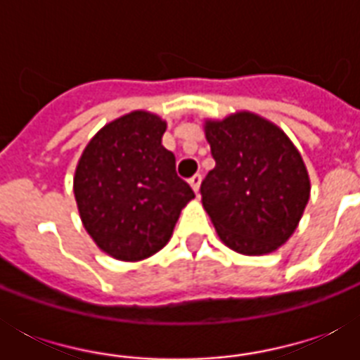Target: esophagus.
<instances>
[{
  "instance_id": "1",
  "label": "esophagus",
  "mask_w": 360,
  "mask_h": 360,
  "mask_svg": "<svg viewBox=\"0 0 360 360\" xmlns=\"http://www.w3.org/2000/svg\"><path fill=\"white\" fill-rule=\"evenodd\" d=\"M188 183H191V186L194 188V192L198 194V191H200V185H202V174L192 175L191 179H188Z\"/></svg>"
}]
</instances>
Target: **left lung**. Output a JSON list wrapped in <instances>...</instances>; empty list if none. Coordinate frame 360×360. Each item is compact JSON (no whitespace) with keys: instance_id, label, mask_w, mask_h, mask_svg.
Instances as JSON below:
<instances>
[{"instance_id":"1","label":"left lung","mask_w":360,"mask_h":360,"mask_svg":"<svg viewBox=\"0 0 360 360\" xmlns=\"http://www.w3.org/2000/svg\"><path fill=\"white\" fill-rule=\"evenodd\" d=\"M205 136L217 164L200 192L220 239L246 256L276 250L310 198L299 151L276 124L250 112L207 121Z\"/></svg>"}]
</instances>
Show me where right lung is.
Wrapping results in <instances>:
<instances>
[{
	"label": "right lung",
	"mask_w": 360,
	"mask_h": 360,
	"mask_svg": "<svg viewBox=\"0 0 360 360\" xmlns=\"http://www.w3.org/2000/svg\"><path fill=\"white\" fill-rule=\"evenodd\" d=\"M164 130L157 115L132 112L106 124L82 153L75 175L82 222L115 259L138 262L160 250L194 198L162 146Z\"/></svg>",
	"instance_id": "obj_1"
}]
</instances>
